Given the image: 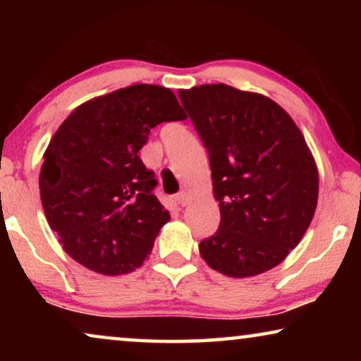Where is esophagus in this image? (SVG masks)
<instances>
[{
	"label": "esophagus",
	"mask_w": 361,
	"mask_h": 361,
	"mask_svg": "<svg viewBox=\"0 0 361 361\" xmlns=\"http://www.w3.org/2000/svg\"><path fill=\"white\" fill-rule=\"evenodd\" d=\"M176 202L179 205H182V207H185L187 204H189V192H185V190H180L179 194L176 195Z\"/></svg>",
	"instance_id": "34e87169"
}]
</instances>
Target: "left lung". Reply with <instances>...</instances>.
Wrapping results in <instances>:
<instances>
[{
  "label": "left lung",
  "instance_id": "8db88e82",
  "mask_svg": "<svg viewBox=\"0 0 361 361\" xmlns=\"http://www.w3.org/2000/svg\"><path fill=\"white\" fill-rule=\"evenodd\" d=\"M209 151L220 226L200 241L207 264L230 278L273 269L302 240L319 171L302 133L271 98L224 83L179 90Z\"/></svg>",
  "mask_w": 361,
  "mask_h": 361
}]
</instances>
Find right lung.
Segmentation results:
<instances>
[{"label":"right lung","instance_id":"add662e5","mask_svg":"<svg viewBox=\"0 0 361 361\" xmlns=\"http://www.w3.org/2000/svg\"><path fill=\"white\" fill-rule=\"evenodd\" d=\"M174 92L136 83L77 106L52 136L39 174L44 214L66 253L105 276L151 255L169 212L137 152L152 128L185 120Z\"/></svg>","mask_w":361,"mask_h":361}]
</instances>
